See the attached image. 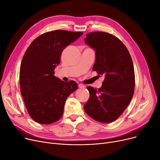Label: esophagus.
Here are the masks:
<instances>
[{
  "label": "esophagus",
  "mask_w": 160,
  "mask_h": 160,
  "mask_svg": "<svg viewBox=\"0 0 160 160\" xmlns=\"http://www.w3.org/2000/svg\"><path fill=\"white\" fill-rule=\"evenodd\" d=\"M78 88H84L85 86H83V84H82V83H80V84H78Z\"/></svg>",
  "instance_id": "1"
}]
</instances>
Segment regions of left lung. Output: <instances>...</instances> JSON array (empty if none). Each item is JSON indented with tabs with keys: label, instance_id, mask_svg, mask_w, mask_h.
Here are the masks:
<instances>
[{
	"label": "left lung",
	"instance_id": "1",
	"mask_svg": "<svg viewBox=\"0 0 160 160\" xmlns=\"http://www.w3.org/2000/svg\"><path fill=\"white\" fill-rule=\"evenodd\" d=\"M86 36V43L96 51L93 71L105 78L98 89L87 88L89 98L83 108L94 120L112 122L121 115L133 95L135 73L132 58L122 42L111 33L94 32Z\"/></svg>",
	"mask_w": 160,
	"mask_h": 160
}]
</instances>
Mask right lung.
<instances>
[{"label":"right lung","instance_id":"obj_1","mask_svg":"<svg viewBox=\"0 0 160 160\" xmlns=\"http://www.w3.org/2000/svg\"><path fill=\"white\" fill-rule=\"evenodd\" d=\"M82 34L62 30L47 32L33 40L25 52L20 67V90L27 112L36 122L58 121L66 99L77 89L74 81L65 82L54 74L64 48Z\"/></svg>","mask_w":160,"mask_h":160}]
</instances>
